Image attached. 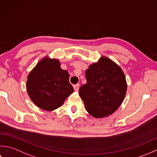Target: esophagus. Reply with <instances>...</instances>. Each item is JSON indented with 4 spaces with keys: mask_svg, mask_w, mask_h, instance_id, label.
Instances as JSON below:
<instances>
[{
    "mask_svg": "<svg viewBox=\"0 0 157 157\" xmlns=\"http://www.w3.org/2000/svg\"><path fill=\"white\" fill-rule=\"evenodd\" d=\"M73 87H74L75 91H78L79 89V84H76L75 85H73Z\"/></svg>",
    "mask_w": 157,
    "mask_h": 157,
    "instance_id": "34e87169",
    "label": "esophagus"
}]
</instances>
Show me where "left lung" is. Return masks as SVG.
I'll return each mask as SVG.
<instances>
[{
	"label": "left lung",
	"instance_id": "left-lung-1",
	"mask_svg": "<svg viewBox=\"0 0 157 157\" xmlns=\"http://www.w3.org/2000/svg\"><path fill=\"white\" fill-rule=\"evenodd\" d=\"M86 84L79 89L85 109L96 119L113 114L125 97L127 85L123 70L114 61L101 56L86 70Z\"/></svg>",
	"mask_w": 157,
	"mask_h": 157
}]
</instances>
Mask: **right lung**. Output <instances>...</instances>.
<instances>
[{
    "mask_svg": "<svg viewBox=\"0 0 157 157\" xmlns=\"http://www.w3.org/2000/svg\"><path fill=\"white\" fill-rule=\"evenodd\" d=\"M60 66L59 59L44 56L27 76L28 94L40 109L49 112L57 109L74 91L68 72Z\"/></svg>",
    "mask_w": 157,
    "mask_h": 157,
    "instance_id": "add662e5",
    "label": "right lung"
}]
</instances>
